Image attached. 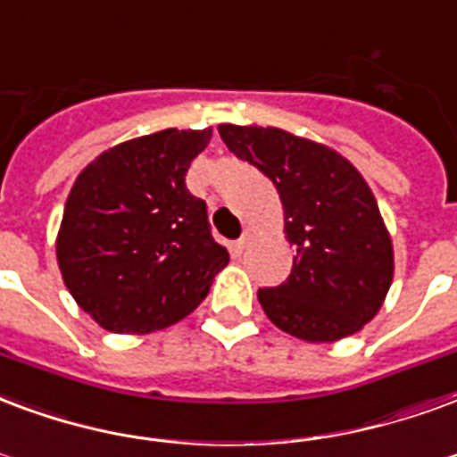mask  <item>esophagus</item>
I'll return each mask as SVG.
<instances>
[{"label": "esophagus", "instance_id": "1", "mask_svg": "<svg viewBox=\"0 0 457 457\" xmlns=\"http://www.w3.org/2000/svg\"><path fill=\"white\" fill-rule=\"evenodd\" d=\"M246 242H249V237H239V239H235V242H232V245H229V249H232V254H242V252H245Z\"/></svg>", "mask_w": 457, "mask_h": 457}]
</instances>
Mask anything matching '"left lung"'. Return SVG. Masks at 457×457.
<instances>
[{"label":"left lung","instance_id":"obj_1","mask_svg":"<svg viewBox=\"0 0 457 457\" xmlns=\"http://www.w3.org/2000/svg\"><path fill=\"white\" fill-rule=\"evenodd\" d=\"M232 154L269 177L295 245L290 276L259 290L263 312L297 339L337 341L363 329L392 283V242L370 188L349 160L278 128L220 125Z\"/></svg>","mask_w":457,"mask_h":457}]
</instances>
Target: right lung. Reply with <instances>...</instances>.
I'll list each match as a JSON object with an SVG mask.
<instances>
[{
  "instance_id": "right-lung-1",
  "label": "right lung",
  "mask_w": 457,
  "mask_h": 457,
  "mask_svg": "<svg viewBox=\"0 0 457 457\" xmlns=\"http://www.w3.org/2000/svg\"><path fill=\"white\" fill-rule=\"evenodd\" d=\"M205 130L135 137L99 154L74 181L57 235V263L77 305L116 334H147L184 320L228 266L208 205L186 171Z\"/></svg>"
}]
</instances>
